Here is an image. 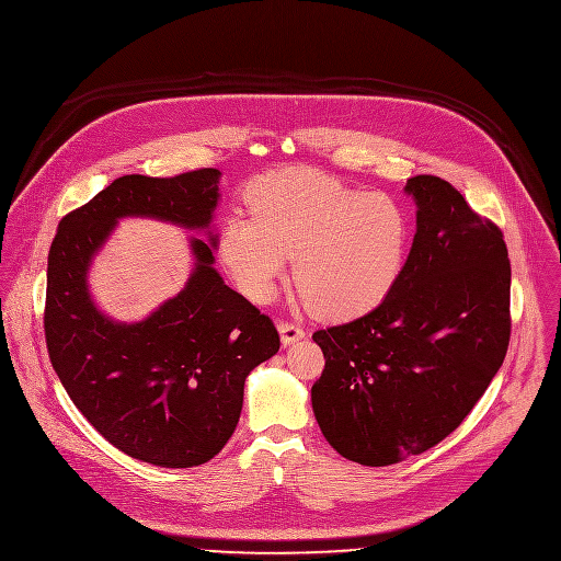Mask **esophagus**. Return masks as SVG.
Returning <instances> with one entry per match:
<instances>
[{"label":"esophagus","mask_w":561,"mask_h":561,"mask_svg":"<svg viewBox=\"0 0 561 561\" xmlns=\"http://www.w3.org/2000/svg\"><path fill=\"white\" fill-rule=\"evenodd\" d=\"M278 331H280L283 345H291V343L305 339V329L298 327V324L291 322V320H280V322H278Z\"/></svg>","instance_id":"34e87169"}]
</instances>
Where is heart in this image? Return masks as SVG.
I'll return each instance as SVG.
<instances>
[{"label":"heart","instance_id":"1","mask_svg":"<svg viewBox=\"0 0 561 561\" xmlns=\"http://www.w3.org/2000/svg\"><path fill=\"white\" fill-rule=\"evenodd\" d=\"M252 213L226 218L218 254L254 302L274 298L294 254V283L322 318L369 311L404 270L411 222L389 194H367L318 170L287 168L261 179Z\"/></svg>","mask_w":561,"mask_h":561}]
</instances>
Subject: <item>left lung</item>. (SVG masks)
Wrapping results in <instances>:
<instances>
[{"mask_svg":"<svg viewBox=\"0 0 561 561\" xmlns=\"http://www.w3.org/2000/svg\"><path fill=\"white\" fill-rule=\"evenodd\" d=\"M417 232L404 270L369 313L318 329L324 369L311 404L343 458L389 467L454 433L484 396L511 341V261L502 230L439 176L404 187Z\"/></svg>","mask_w":561,"mask_h":561,"instance_id":"obj_1","label":"left lung"}]
</instances>
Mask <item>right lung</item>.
<instances>
[{
    "instance_id": "right-lung-1",
    "label": "right lung",
    "mask_w": 561,
    "mask_h": 561,
    "mask_svg": "<svg viewBox=\"0 0 561 561\" xmlns=\"http://www.w3.org/2000/svg\"><path fill=\"white\" fill-rule=\"evenodd\" d=\"M218 176L214 168L119 176L61 218L48 252L44 331L53 369L112 446L165 469L205 465L226 446L245 378L278 352V331L211 267L216 237L211 245L192 241L196 263L185 289L135 324L94 307L85 274L124 216L207 230Z\"/></svg>"
}]
</instances>
